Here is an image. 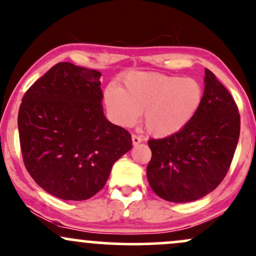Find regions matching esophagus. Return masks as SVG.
I'll use <instances>...</instances> for the list:
<instances>
[{
	"mask_svg": "<svg viewBox=\"0 0 256 256\" xmlns=\"http://www.w3.org/2000/svg\"><path fill=\"white\" fill-rule=\"evenodd\" d=\"M140 142H142V138L136 136V134H132V144L138 146Z\"/></svg>",
	"mask_w": 256,
	"mask_h": 256,
	"instance_id": "1",
	"label": "esophagus"
}]
</instances>
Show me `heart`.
Masks as SVG:
<instances>
[{"label":"heart","mask_w":256,"mask_h":256,"mask_svg":"<svg viewBox=\"0 0 256 256\" xmlns=\"http://www.w3.org/2000/svg\"><path fill=\"white\" fill-rule=\"evenodd\" d=\"M124 89L110 83L104 101L110 118L118 125L131 126L143 112L146 130L154 137L178 134L195 119L204 104L201 82L182 76L156 72L126 74Z\"/></svg>","instance_id":"b5f03b06"}]
</instances>
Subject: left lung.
<instances>
[{
	"label": "left lung",
	"mask_w": 256,
	"mask_h": 256,
	"mask_svg": "<svg viewBox=\"0 0 256 256\" xmlns=\"http://www.w3.org/2000/svg\"><path fill=\"white\" fill-rule=\"evenodd\" d=\"M204 98L195 119L178 134L149 140L146 178L152 192L176 204L196 201L222 183L240 137V113L234 98L210 70Z\"/></svg>",
	"instance_id": "8db88e82"
}]
</instances>
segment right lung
Listing matches in <instances>:
<instances>
[{"instance_id": "right-lung-1", "label": "right lung", "mask_w": 256, "mask_h": 256, "mask_svg": "<svg viewBox=\"0 0 256 256\" xmlns=\"http://www.w3.org/2000/svg\"><path fill=\"white\" fill-rule=\"evenodd\" d=\"M101 72L58 62L31 85L18 116L20 146L34 180L61 200L83 201L104 186L131 134L104 116Z\"/></svg>"}]
</instances>
